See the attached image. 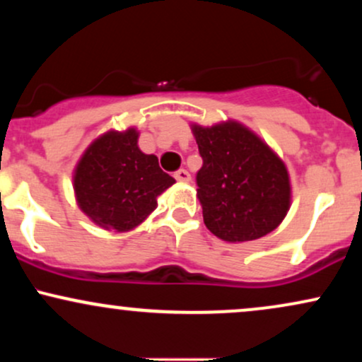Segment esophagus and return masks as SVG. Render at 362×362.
<instances>
[{"mask_svg":"<svg viewBox=\"0 0 362 362\" xmlns=\"http://www.w3.org/2000/svg\"><path fill=\"white\" fill-rule=\"evenodd\" d=\"M173 177H175L178 182H189L190 180V173L187 172V170H184V168L178 170V172Z\"/></svg>","mask_w":362,"mask_h":362,"instance_id":"34e87169","label":"esophagus"}]
</instances>
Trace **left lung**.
Instances as JSON below:
<instances>
[{
    "label": "left lung",
    "mask_w": 362,
    "mask_h": 362,
    "mask_svg": "<svg viewBox=\"0 0 362 362\" xmlns=\"http://www.w3.org/2000/svg\"><path fill=\"white\" fill-rule=\"evenodd\" d=\"M202 156L197 197L211 233L230 243L250 242L276 230L291 206L284 161L236 120L192 124Z\"/></svg>",
    "instance_id": "8db88e82"
}]
</instances>
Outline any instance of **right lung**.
I'll list each match as a JSON object with an SVG mask.
<instances>
[{
    "label": "right lung",
    "instance_id": "obj_1",
    "mask_svg": "<svg viewBox=\"0 0 362 362\" xmlns=\"http://www.w3.org/2000/svg\"><path fill=\"white\" fill-rule=\"evenodd\" d=\"M138 138L134 127L105 132L85 149L74 168L78 206L103 230H134L156 209L158 195L175 184L155 155L141 151Z\"/></svg>",
    "mask_w": 362,
    "mask_h": 362
}]
</instances>
